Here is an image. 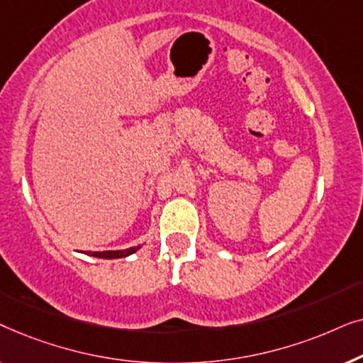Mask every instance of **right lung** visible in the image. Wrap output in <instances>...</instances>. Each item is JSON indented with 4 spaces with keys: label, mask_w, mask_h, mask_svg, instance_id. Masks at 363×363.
I'll return each instance as SVG.
<instances>
[{
    "label": "right lung",
    "mask_w": 363,
    "mask_h": 363,
    "mask_svg": "<svg viewBox=\"0 0 363 363\" xmlns=\"http://www.w3.org/2000/svg\"><path fill=\"white\" fill-rule=\"evenodd\" d=\"M138 247H128V250H123V251H92L89 252V255L94 256V257H102V259H117V257H125L128 255H132V252H135Z\"/></svg>",
    "instance_id": "obj_1"
}]
</instances>
